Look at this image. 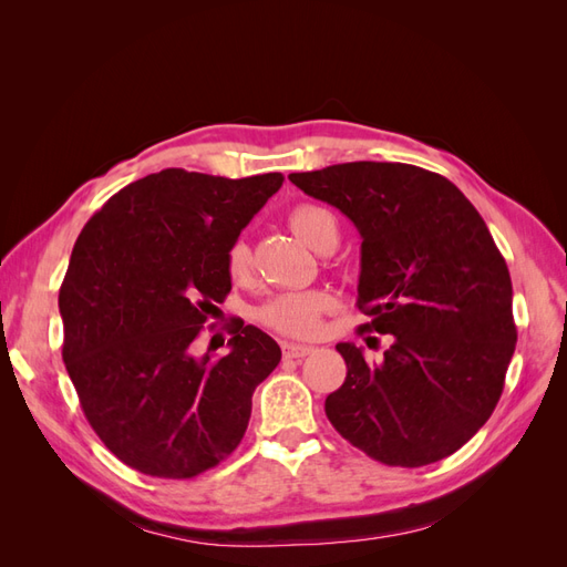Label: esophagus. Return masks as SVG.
Segmentation results:
<instances>
[{"label":"esophagus","instance_id":"34e87169","mask_svg":"<svg viewBox=\"0 0 567 567\" xmlns=\"http://www.w3.org/2000/svg\"><path fill=\"white\" fill-rule=\"evenodd\" d=\"M281 350L286 359H302L310 352H315V348L310 346H300V342H281Z\"/></svg>","mask_w":567,"mask_h":567}]
</instances>
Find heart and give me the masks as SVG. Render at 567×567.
<instances>
[{"label": "heart", "mask_w": 567, "mask_h": 567, "mask_svg": "<svg viewBox=\"0 0 567 567\" xmlns=\"http://www.w3.org/2000/svg\"><path fill=\"white\" fill-rule=\"evenodd\" d=\"M288 225L298 238H302V241L315 250H321L323 246L338 241V219L331 210L321 208V205H296V208L288 213ZM225 267L231 279H244L248 274L250 248L244 238H236L227 248ZM329 307L331 300L329 296L321 293V290H296V293H281L267 300L260 307L257 317H260V321L269 326V329L284 336L307 338L317 333L319 319Z\"/></svg>", "instance_id": "b5f03b06"}]
</instances>
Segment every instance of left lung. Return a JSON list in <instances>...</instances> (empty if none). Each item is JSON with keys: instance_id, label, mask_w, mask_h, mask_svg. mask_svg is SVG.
Segmentation results:
<instances>
[{"instance_id": "1", "label": "left lung", "mask_w": 567, "mask_h": 567, "mask_svg": "<svg viewBox=\"0 0 567 567\" xmlns=\"http://www.w3.org/2000/svg\"><path fill=\"white\" fill-rule=\"evenodd\" d=\"M362 234L359 333H390L369 362L336 350L346 383L326 416L352 447L385 466L419 468L461 450L502 398L516 350L506 260L473 203L437 173L406 163H342L288 175Z\"/></svg>"}]
</instances>
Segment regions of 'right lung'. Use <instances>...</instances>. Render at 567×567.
I'll list each match as a JSON object with an SVG mask.
<instances>
[{
	"mask_svg": "<svg viewBox=\"0 0 567 567\" xmlns=\"http://www.w3.org/2000/svg\"><path fill=\"white\" fill-rule=\"evenodd\" d=\"M281 184L167 167L120 188L78 236L59 290L63 362L94 433L130 468L188 480L244 440L277 340L234 319L225 357H196L194 342L231 290L227 248Z\"/></svg>",
	"mask_w": 567,
	"mask_h": 567,
	"instance_id": "1",
	"label": "right lung"
}]
</instances>
